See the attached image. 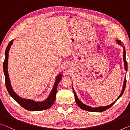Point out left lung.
<instances>
[{"mask_svg": "<svg viewBox=\"0 0 130 130\" xmlns=\"http://www.w3.org/2000/svg\"><path fill=\"white\" fill-rule=\"evenodd\" d=\"M120 45H121V41L119 40H117L116 41ZM123 60H124V68H125V70L127 71V61H126V59H125V48L124 46V52H123ZM125 85H126V78H125V80H124V85H123V90H122V92L121 93L120 95L119 96V98L117 99V100H116V101L113 103L110 104V105H108L107 106H104V107H96V108H93V107H89V106H86L85 105V104L81 102L80 100H79V99L77 98V97L76 94V93H75V90L73 89V93H74V95H75V101L76 102V104L78 105V106L80 108H82V109L84 110H86V111H92V112H102V111H105V110H107L108 108H109L111 107L115 103L117 102V100L119 99L120 98V97L123 95L124 92V90H125Z\"/></svg>", "mask_w": 130, "mask_h": 130, "instance_id": "obj_1", "label": "left lung"}]
</instances>
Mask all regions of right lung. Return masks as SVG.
I'll list each match as a JSON object with an SVG mask.
<instances>
[{
	"label": "right lung",
	"mask_w": 130,
	"mask_h": 130,
	"mask_svg": "<svg viewBox=\"0 0 130 130\" xmlns=\"http://www.w3.org/2000/svg\"><path fill=\"white\" fill-rule=\"evenodd\" d=\"M13 41L11 40L7 45L6 50L5 51V61L3 62V71L5 76V84L6 86L7 90L8 91L9 93L21 106H22L25 109L30 110V111H41L47 109V108L51 107L53 103L55 100L56 94H57V88L58 85L61 80L62 78L61 74L58 75L56 79L53 89L52 90L51 94L49 97L46 99L45 101L41 102H36L33 100L30 99H25L21 98L19 96H17L15 93L14 91L11 88V84L9 80V77L8 75V72H7V63H8V56H9V51L11 45L13 43Z\"/></svg>",
	"instance_id": "1"
}]
</instances>
